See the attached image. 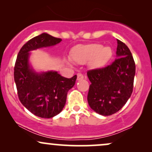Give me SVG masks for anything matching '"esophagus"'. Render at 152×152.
Listing matches in <instances>:
<instances>
[{
    "label": "esophagus",
    "mask_w": 152,
    "mask_h": 152,
    "mask_svg": "<svg viewBox=\"0 0 152 152\" xmlns=\"http://www.w3.org/2000/svg\"><path fill=\"white\" fill-rule=\"evenodd\" d=\"M83 76L81 74H80V73H78V74H77V80L78 81H81V80L83 79Z\"/></svg>",
    "instance_id": "1"
}]
</instances>
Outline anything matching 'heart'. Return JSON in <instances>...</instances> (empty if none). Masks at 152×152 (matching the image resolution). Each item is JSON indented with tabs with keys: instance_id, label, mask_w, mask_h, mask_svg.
<instances>
[{
	"instance_id": "b5f03b06",
	"label": "heart",
	"mask_w": 152,
	"mask_h": 152,
	"mask_svg": "<svg viewBox=\"0 0 152 152\" xmlns=\"http://www.w3.org/2000/svg\"><path fill=\"white\" fill-rule=\"evenodd\" d=\"M114 55L110 46H103L99 43L78 45L71 50V60L80 65L88 63L93 69H100L109 64Z\"/></svg>"
}]
</instances>
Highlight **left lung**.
Here are the masks:
<instances>
[{"label":"left lung","instance_id":"obj_1","mask_svg":"<svg viewBox=\"0 0 152 152\" xmlns=\"http://www.w3.org/2000/svg\"><path fill=\"white\" fill-rule=\"evenodd\" d=\"M116 53L112 64L87 72L91 83L87 96L88 105L102 116L119 111L133 91L136 67L132 53L125 43L117 39Z\"/></svg>","mask_w":152,"mask_h":152}]
</instances>
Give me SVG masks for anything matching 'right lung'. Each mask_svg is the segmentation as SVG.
I'll return each mask as SVG.
<instances>
[{"label":"right lung","instance_id":"add662e5","mask_svg":"<svg viewBox=\"0 0 152 152\" xmlns=\"http://www.w3.org/2000/svg\"><path fill=\"white\" fill-rule=\"evenodd\" d=\"M61 41L43 33L24 44L17 56L14 81L19 100L38 117L52 118L62 111L68 91L74 86L77 76L67 78L56 71H36L30 62L31 51L52 47Z\"/></svg>","mask_w":152,"mask_h":152}]
</instances>
